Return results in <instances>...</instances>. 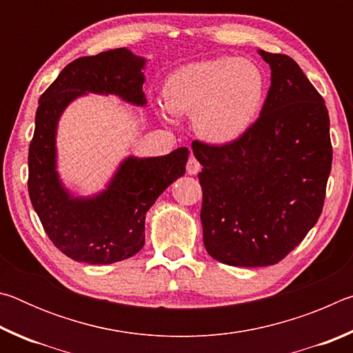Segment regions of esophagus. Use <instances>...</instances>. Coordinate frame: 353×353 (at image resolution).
Segmentation results:
<instances>
[{
  "instance_id": "obj_1",
  "label": "esophagus",
  "mask_w": 353,
  "mask_h": 353,
  "mask_svg": "<svg viewBox=\"0 0 353 353\" xmlns=\"http://www.w3.org/2000/svg\"><path fill=\"white\" fill-rule=\"evenodd\" d=\"M199 171H201L199 160L196 159V157H193V155H191V157L188 159V162H187V172H188L190 176H194V174H198Z\"/></svg>"
}]
</instances>
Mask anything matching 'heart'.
Segmentation results:
<instances>
[{"instance_id": "heart-1", "label": "heart", "mask_w": 353, "mask_h": 353, "mask_svg": "<svg viewBox=\"0 0 353 353\" xmlns=\"http://www.w3.org/2000/svg\"><path fill=\"white\" fill-rule=\"evenodd\" d=\"M266 98L261 68L244 59H213L183 65L163 85L166 109L179 115L193 113L202 139L225 145L248 132Z\"/></svg>"}]
</instances>
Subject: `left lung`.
Here are the masks:
<instances>
[{
    "instance_id": "8db88e82",
    "label": "left lung",
    "mask_w": 353,
    "mask_h": 353,
    "mask_svg": "<svg viewBox=\"0 0 353 353\" xmlns=\"http://www.w3.org/2000/svg\"><path fill=\"white\" fill-rule=\"evenodd\" d=\"M260 54L271 87L256 121L225 145L191 143L204 246L230 266L276 265L299 246L321 216L332 170L324 99L291 57Z\"/></svg>"
}]
</instances>
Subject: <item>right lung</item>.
Returning a JSON list of instances; mask_svg holds the SVG:
<instances>
[{
	"mask_svg": "<svg viewBox=\"0 0 353 353\" xmlns=\"http://www.w3.org/2000/svg\"><path fill=\"white\" fill-rule=\"evenodd\" d=\"M143 65L145 59L126 48L79 57L39 99L28 157L29 198L48 238L74 261L110 265L135 255L145 244L149 207L185 174L188 149L179 148L163 157L126 159L107 190L90 199L70 196L57 177L56 128L65 107L87 92L146 104Z\"/></svg>",
	"mask_w": 353,
	"mask_h": 353,
	"instance_id": "right-lung-1",
	"label": "right lung"
}]
</instances>
